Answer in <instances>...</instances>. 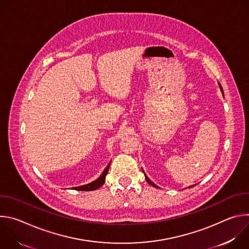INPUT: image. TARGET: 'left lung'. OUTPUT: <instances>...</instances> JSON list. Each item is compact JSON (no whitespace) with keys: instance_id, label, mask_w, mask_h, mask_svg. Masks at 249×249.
Listing matches in <instances>:
<instances>
[{"instance_id":"obj_1","label":"left lung","mask_w":249,"mask_h":249,"mask_svg":"<svg viewBox=\"0 0 249 249\" xmlns=\"http://www.w3.org/2000/svg\"><path fill=\"white\" fill-rule=\"evenodd\" d=\"M220 88H221V89H222V91H223V89H222V87H221V86H220ZM143 172H144V171H143ZM145 177H146V180H147V182H148V183H150V184H151V185H153L154 187H157V185H156L153 181H151V180L148 178V176H147L146 174H145ZM191 187H192V186H191Z\"/></svg>"}]
</instances>
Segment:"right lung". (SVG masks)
<instances>
[{"instance_id":"right-lung-1","label":"right lung","mask_w":249,"mask_h":249,"mask_svg":"<svg viewBox=\"0 0 249 249\" xmlns=\"http://www.w3.org/2000/svg\"><path fill=\"white\" fill-rule=\"evenodd\" d=\"M109 165H110V162L109 164L105 167V169L103 170L102 174L98 177V178L89 184H86V185H83V186H79V187H75L76 190H80V191H91V190H95V189H98L100 186L103 185L104 181H105V177H106V174H107L108 172V169H109Z\"/></svg>"}]
</instances>
